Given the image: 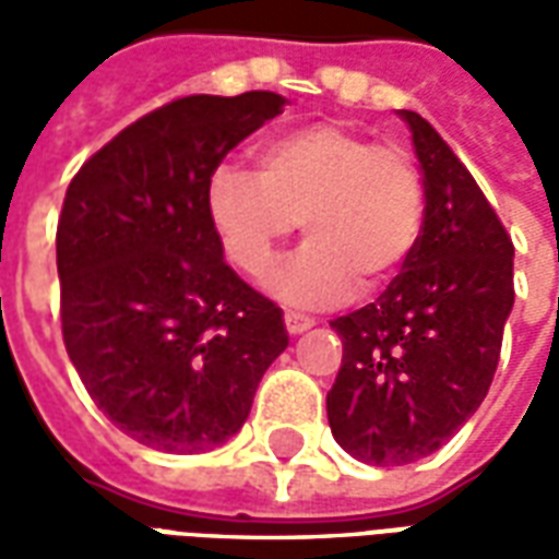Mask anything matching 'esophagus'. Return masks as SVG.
<instances>
[{
  "label": "esophagus",
  "mask_w": 559,
  "mask_h": 559,
  "mask_svg": "<svg viewBox=\"0 0 559 559\" xmlns=\"http://www.w3.org/2000/svg\"><path fill=\"white\" fill-rule=\"evenodd\" d=\"M284 326H287L290 335H302V332H308V329L314 326V320L305 314H296V311H287V314H284Z\"/></svg>",
  "instance_id": "34e87169"
}]
</instances>
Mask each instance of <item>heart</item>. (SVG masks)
I'll list each match as a JSON object with an SVG mask.
<instances>
[{
  "label": "heart",
  "mask_w": 559,
  "mask_h": 559,
  "mask_svg": "<svg viewBox=\"0 0 559 559\" xmlns=\"http://www.w3.org/2000/svg\"><path fill=\"white\" fill-rule=\"evenodd\" d=\"M206 206L224 254L242 275L266 281L302 224L308 245L272 281L296 308L350 299L356 284L380 287L411 260L425 224V185L399 146L311 122L257 146V170L221 164Z\"/></svg>",
  "instance_id": "b5f03b06"
}]
</instances>
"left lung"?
Masks as SVG:
<instances>
[{
	"instance_id": "left-lung-1",
	"label": "left lung",
	"mask_w": 559,
	"mask_h": 559,
	"mask_svg": "<svg viewBox=\"0 0 559 559\" xmlns=\"http://www.w3.org/2000/svg\"><path fill=\"white\" fill-rule=\"evenodd\" d=\"M399 116L419 160L425 224L380 299L332 320L344 359L326 395L332 437L377 467L431 455L479 411L515 305V248L497 212L419 114Z\"/></svg>"
}]
</instances>
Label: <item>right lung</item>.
Returning <instances> with one entry per match:
<instances>
[{
  "mask_svg": "<svg viewBox=\"0 0 559 559\" xmlns=\"http://www.w3.org/2000/svg\"><path fill=\"white\" fill-rule=\"evenodd\" d=\"M284 104L275 92L179 98L68 185L56 230L66 350L98 411L148 449L227 443L290 344L278 305L227 266L206 206L224 155Z\"/></svg>",
  "mask_w": 559,
  "mask_h": 559,
  "instance_id": "right-lung-1",
  "label": "right lung"
}]
</instances>
